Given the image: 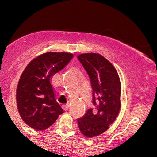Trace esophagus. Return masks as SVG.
<instances>
[{
	"label": "esophagus",
	"instance_id": "obj_1",
	"mask_svg": "<svg viewBox=\"0 0 157 157\" xmlns=\"http://www.w3.org/2000/svg\"><path fill=\"white\" fill-rule=\"evenodd\" d=\"M63 107H64L65 110H66V111H67V110L69 109V105H68V104H66V105H65Z\"/></svg>",
	"mask_w": 157,
	"mask_h": 157
}]
</instances>
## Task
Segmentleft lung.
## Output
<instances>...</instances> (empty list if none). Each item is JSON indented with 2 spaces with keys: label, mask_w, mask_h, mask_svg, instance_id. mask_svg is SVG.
I'll use <instances>...</instances> for the list:
<instances>
[{
  "label": "left lung",
  "mask_w": 157,
  "mask_h": 157,
  "mask_svg": "<svg viewBox=\"0 0 157 157\" xmlns=\"http://www.w3.org/2000/svg\"><path fill=\"white\" fill-rule=\"evenodd\" d=\"M78 60L89 76L94 109H88L77 122L82 134L93 137L108 130L117 117L121 107V84L117 70L101 55L81 54Z\"/></svg>",
  "instance_id": "obj_1"
}]
</instances>
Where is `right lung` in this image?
Here are the masks:
<instances>
[{"label":"right lung","instance_id":"right-lung-1","mask_svg":"<svg viewBox=\"0 0 157 157\" xmlns=\"http://www.w3.org/2000/svg\"><path fill=\"white\" fill-rule=\"evenodd\" d=\"M72 58L67 52H47L32 60L23 71L16 92L17 106L21 118L32 128H48L64 112L55 99L51 79Z\"/></svg>","mask_w":157,"mask_h":157}]
</instances>
